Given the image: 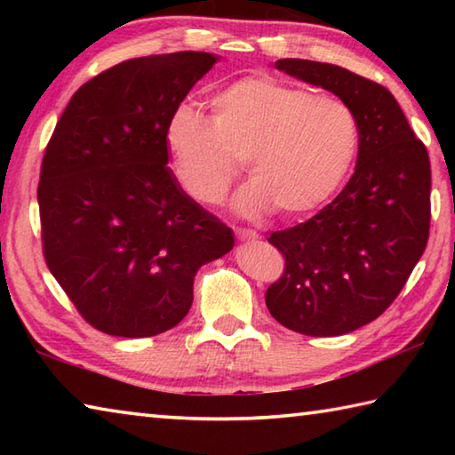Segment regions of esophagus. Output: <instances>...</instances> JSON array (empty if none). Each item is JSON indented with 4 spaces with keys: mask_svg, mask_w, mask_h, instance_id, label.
<instances>
[{
    "mask_svg": "<svg viewBox=\"0 0 455 455\" xmlns=\"http://www.w3.org/2000/svg\"><path fill=\"white\" fill-rule=\"evenodd\" d=\"M236 238H238V241H257L259 233H257V230H252V228H238Z\"/></svg>",
    "mask_w": 455,
    "mask_h": 455,
    "instance_id": "34e87169",
    "label": "esophagus"
}]
</instances>
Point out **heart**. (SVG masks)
<instances>
[{
    "instance_id": "obj_1",
    "label": "heart",
    "mask_w": 455,
    "mask_h": 455,
    "mask_svg": "<svg viewBox=\"0 0 455 455\" xmlns=\"http://www.w3.org/2000/svg\"><path fill=\"white\" fill-rule=\"evenodd\" d=\"M166 146L176 179L196 203L220 204L243 163L252 180L238 192L236 211L260 217L276 206L297 217L325 203L347 176L359 126L343 100L252 76L214 94L211 118L179 108Z\"/></svg>"
}]
</instances>
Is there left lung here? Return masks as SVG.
Masks as SVG:
<instances>
[{
	"mask_svg": "<svg viewBox=\"0 0 455 455\" xmlns=\"http://www.w3.org/2000/svg\"><path fill=\"white\" fill-rule=\"evenodd\" d=\"M275 68L341 98L357 118L359 152L355 172L333 203L268 236L283 252L284 271L265 301L297 333L345 335L395 301L426 251L429 156L381 84L311 60L284 58Z\"/></svg>",
	"mask_w": 455,
	"mask_h": 455,
	"instance_id": "1",
	"label": "left lung"
}]
</instances>
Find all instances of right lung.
<instances>
[{"mask_svg":"<svg viewBox=\"0 0 455 455\" xmlns=\"http://www.w3.org/2000/svg\"><path fill=\"white\" fill-rule=\"evenodd\" d=\"M217 61L206 52L122 61L76 92L45 146V265L102 333L152 337L179 325L198 268L235 246L233 230L166 166L168 122Z\"/></svg>","mask_w":455,"mask_h":455,"instance_id":"add662e5","label":"right lung"}]
</instances>
